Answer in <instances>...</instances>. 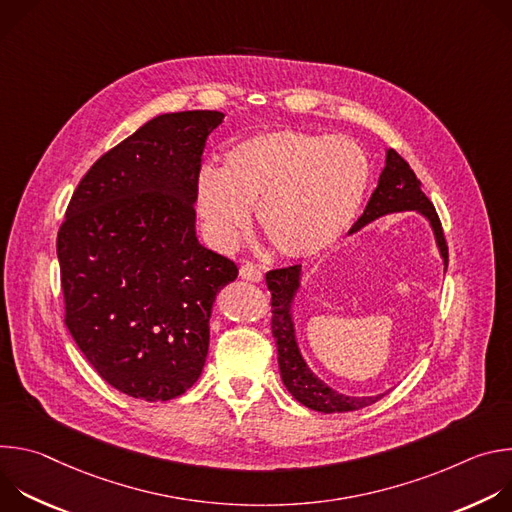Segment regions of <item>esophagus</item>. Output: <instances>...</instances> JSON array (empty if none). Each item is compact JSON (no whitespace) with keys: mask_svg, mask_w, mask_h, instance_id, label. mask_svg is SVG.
Masks as SVG:
<instances>
[{"mask_svg":"<svg viewBox=\"0 0 512 512\" xmlns=\"http://www.w3.org/2000/svg\"><path fill=\"white\" fill-rule=\"evenodd\" d=\"M241 277L247 279V281H253V283H259L263 279V271L259 265L255 263H243L241 265Z\"/></svg>","mask_w":512,"mask_h":512,"instance_id":"obj_1","label":"esophagus"}]
</instances>
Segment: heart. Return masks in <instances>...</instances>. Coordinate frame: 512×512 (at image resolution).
Instances as JSON below:
<instances>
[{"mask_svg":"<svg viewBox=\"0 0 512 512\" xmlns=\"http://www.w3.org/2000/svg\"><path fill=\"white\" fill-rule=\"evenodd\" d=\"M371 168L356 143L277 127L239 139L223 170L204 166L194 200L204 231L218 249H233L251 225L289 259L328 251L350 229L367 194Z\"/></svg>","mask_w":512,"mask_h":512,"instance_id":"b5f03b06","label":"heart"}]
</instances>
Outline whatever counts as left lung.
<instances>
[{"label": "left lung", "instance_id": "1", "mask_svg": "<svg viewBox=\"0 0 512 512\" xmlns=\"http://www.w3.org/2000/svg\"><path fill=\"white\" fill-rule=\"evenodd\" d=\"M403 210H419L433 229L437 247L444 257V265L448 267V245L444 237V229L440 223L433 204L425 196L419 178L409 168V164L395 152L387 150L385 170L379 178L371 200L364 208L362 216L354 223L350 233L360 231L364 225H369L375 218L389 214V212H403ZM302 265H289L281 269H271L265 273L267 287L271 291V332L277 346V362L279 373L285 389L291 393L296 401L306 405L308 409L320 413H342V411H356L362 407H369L377 403L383 395L377 397H350L344 393L334 391L326 383H322L304 362L298 342L294 322H291V300H294L296 291L300 287Z\"/></svg>", "mask_w": 512, "mask_h": 512}]
</instances>
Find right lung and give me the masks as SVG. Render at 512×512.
Masks as SVG:
<instances>
[{
	"instance_id": "right-lung-1",
	"label": "right lung",
	"mask_w": 512,
	"mask_h": 512,
	"mask_svg": "<svg viewBox=\"0 0 512 512\" xmlns=\"http://www.w3.org/2000/svg\"><path fill=\"white\" fill-rule=\"evenodd\" d=\"M221 111L158 115L103 154L72 194L56 255L64 324L103 381L170 401L200 377L208 320L235 261L196 239L194 188Z\"/></svg>"
}]
</instances>
